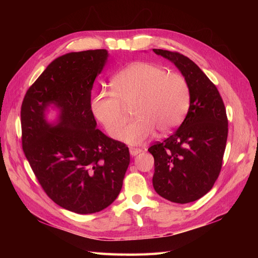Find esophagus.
<instances>
[{
	"label": "esophagus",
	"instance_id": "obj_1",
	"mask_svg": "<svg viewBox=\"0 0 258 258\" xmlns=\"http://www.w3.org/2000/svg\"><path fill=\"white\" fill-rule=\"evenodd\" d=\"M141 152H142V150H140V148H130V155L132 156V157H134V156H137Z\"/></svg>",
	"mask_w": 258,
	"mask_h": 258
}]
</instances>
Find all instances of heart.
<instances>
[{"label":"heart","instance_id":"b5f03b06","mask_svg":"<svg viewBox=\"0 0 258 258\" xmlns=\"http://www.w3.org/2000/svg\"><path fill=\"white\" fill-rule=\"evenodd\" d=\"M112 91H101L91 101V112L113 139H120L128 120L124 107H134L137 118L122 140L139 145L157 129L165 135L182 122L190 103V89L178 73L151 62H135L117 73Z\"/></svg>","mask_w":258,"mask_h":258}]
</instances>
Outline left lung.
Segmentation results:
<instances>
[{"label": "left lung", "mask_w": 258, "mask_h": 258, "mask_svg": "<svg viewBox=\"0 0 258 258\" xmlns=\"http://www.w3.org/2000/svg\"><path fill=\"white\" fill-rule=\"evenodd\" d=\"M174 63L190 89V103L181 126L163 142L148 148L154 156L153 186L175 204L196 201L211 190L221 172L228 120L216 86L183 54L153 49Z\"/></svg>", "instance_id": "obj_1"}]
</instances>
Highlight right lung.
<instances>
[{
  "mask_svg": "<svg viewBox=\"0 0 258 258\" xmlns=\"http://www.w3.org/2000/svg\"><path fill=\"white\" fill-rule=\"evenodd\" d=\"M106 49L54 59L28 89L21 105L22 148L36 178L58 206L100 212L118 196L130 162L128 147L97 129L91 89ZM50 108L56 120L45 116Z\"/></svg>",
  "mask_w": 258,
  "mask_h": 258,
  "instance_id": "right-lung-1",
  "label": "right lung"
}]
</instances>
